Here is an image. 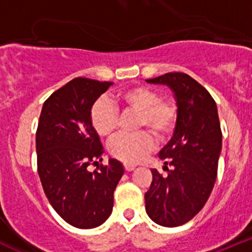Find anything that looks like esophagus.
<instances>
[{"instance_id":"34e87169","label":"esophagus","mask_w":252,"mask_h":252,"mask_svg":"<svg viewBox=\"0 0 252 252\" xmlns=\"http://www.w3.org/2000/svg\"><path fill=\"white\" fill-rule=\"evenodd\" d=\"M124 168H125V170H126V171H131V170H133V169H135V165H133V164H128V162H125Z\"/></svg>"}]
</instances>
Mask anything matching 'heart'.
I'll use <instances>...</instances> for the list:
<instances>
[{"mask_svg": "<svg viewBox=\"0 0 252 252\" xmlns=\"http://www.w3.org/2000/svg\"><path fill=\"white\" fill-rule=\"evenodd\" d=\"M116 103L125 110L137 113V130H149L158 137H165L174 130L178 119L177 104L161 97L157 90L137 86L119 92ZM91 124L101 137L108 139L119 125V112L111 101L99 98L91 108ZM154 149V139L148 131L136 135H120L110 145V153L121 161L135 164L141 161Z\"/></svg>", "mask_w": 252, "mask_h": 252, "instance_id": "b5f03b06", "label": "heart"}]
</instances>
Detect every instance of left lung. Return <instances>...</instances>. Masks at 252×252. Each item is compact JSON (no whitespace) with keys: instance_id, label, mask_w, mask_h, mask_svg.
Masks as SVG:
<instances>
[{"instance_id":"obj_1","label":"left lung","mask_w":252,"mask_h":252,"mask_svg":"<svg viewBox=\"0 0 252 252\" xmlns=\"http://www.w3.org/2000/svg\"><path fill=\"white\" fill-rule=\"evenodd\" d=\"M146 82L170 87L178 106L174 135L159 154L168 174L151 170L146 213L160 226L177 227L203 208L215 187L222 149L221 125L215 99L190 75L173 72Z\"/></svg>"}]
</instances>
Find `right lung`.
<instances>
[{
  "label": "right lung",
  "instance_id": "obj_1",
  "mask_svg": "<svg viewBox=\"0 0 252 252\" xmlns=\"http://www.w3.org/2000/svg\"><path fill=\"white\" fill-rule=\"evenodd\" d=\"M111 82L74 78L44 102L36 130L37 173L58 215L78 228H94L110 217L124 166L102 161L103 146L91 124V108Z\"/></svg>",
  "mask_w": 252,
  "mask_h": 252
}]
</instances>
